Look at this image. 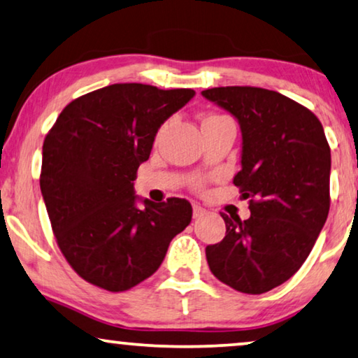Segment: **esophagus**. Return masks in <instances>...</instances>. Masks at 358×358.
<instances>
[{"label":"esophagus","mask_w":358,"mask_h":358,"mask_svg":"<svg viewBox=\"0 0 358 358\" xmlns=\"http://www.w3.org/2000/svg\"><path fill=\"white\" fill-rule=\"evenodd\" d=\"M206 213H207V210L204 209V207H201L199 204H193V215H194V218L204 217Z\"/></svg>","instance_id":"obj_1"}]
</instances>
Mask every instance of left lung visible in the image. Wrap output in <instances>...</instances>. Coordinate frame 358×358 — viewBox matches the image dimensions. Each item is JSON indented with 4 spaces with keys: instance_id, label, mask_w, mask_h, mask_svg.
Wrapping results in <instances>:
<instances>
[{
    "instance_id": "obj_1",
    "label": "left lung",
    "mask_w": 358,
    "mask_h": 358,
    "mask_svg": "<svg viewBox=\"0 0 358 358\" xmlns=\"http://www.w3.org/2000/svg\"><path fill=\"white\" fill-rule=\"evenodd\" d=\"M238 120L241 170L233 183L250 217L222 213L227 234L206 248L215 278L246 294H262L291 278L310 254L329 212V151L313 112L255 87L201 93Z\"/></svg>"
}]
</instances>
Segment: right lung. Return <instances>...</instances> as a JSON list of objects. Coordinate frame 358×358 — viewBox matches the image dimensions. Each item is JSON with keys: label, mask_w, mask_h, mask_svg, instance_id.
Segmentation results:
<instances>
[{"label": "right lung", "mask_w": 358, "mask_h": 358, "mask_svg": "<svg viewBox=\"0 0 358 358\" xmlns=\"http://www.w3.org/2000/svg\"><path fill=\"white\" fill-rule=\"evenodd\" d=\"M194 94L115 83L72 101L46 135L43 201L64 257L92 285L119 292L145 281L191 223L188 201L156 204L133 181L159 128Z\"/></svg>", "instance_id": "right-lung-1"}]
</instances>
